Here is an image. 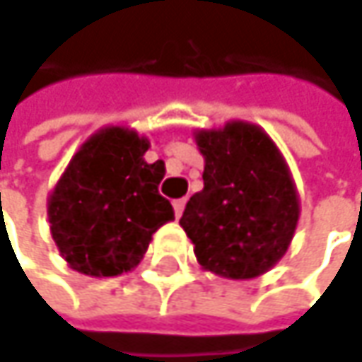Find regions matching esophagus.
Listing matches in <instances>:
<instances>
[{
  "mask_svg": "<svg viewBox=\"0 0 362 362\" xmlns=\"http://www.w3.org/2000/svg\"><path fill=\"white\" fill-rule=\"evenodd\" d=\"M184 207H186V199L174 201V214H176V217H180V215L184 214Z\"/></svg>",
  "mask_w": 362,
  "mask_h": 362,
  "instance_id": "1",
  "label": "esophagus"
}]
</instances>
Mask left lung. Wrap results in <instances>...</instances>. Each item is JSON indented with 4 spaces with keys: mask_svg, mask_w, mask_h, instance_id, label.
Returning a JSON list of instances; mask_svg holds the SVG:
<instances>
[{
    "mask_svg": "<svg viewBox=\"0 0 362 362\" xmlns=\"http://www.w3.org/2000/svg\"><path fill=\"white\" fill-rule=\"evenodd\" d=\"M203 190L192 194L180 226L199 263L230 279L272 269L292 240L298 197L274 141L257 126L230 122L201 130Z\"/></svg>",
    "mask_w": 362,
    "mask_h": 362,
    "instance_id": "8db88e82",
    "label": "left lung"
}]
</instances>
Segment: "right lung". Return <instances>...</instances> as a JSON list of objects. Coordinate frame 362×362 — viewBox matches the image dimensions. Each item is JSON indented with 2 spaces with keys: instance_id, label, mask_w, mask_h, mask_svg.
Masks as SVG:
<instances>
[{
  "instance_id": "add662e5",
  "label": "right lung",
  "mask_w": 362,
  "mask_h": 362,
  "mask_svg": "<svg viewBox=\"0 0 362 362\" xmlns=\"http://www.w3.org/2000/svg\"><path fill=\"white\" fill-rule=\"evenodd\" d=\"M147 139L105 128L74 155L49 197L51 236L72 269L112 278L130 272L151 236L174 219L159 194L163 161L147 163Z\"/></svg>"
}]
</instances>
